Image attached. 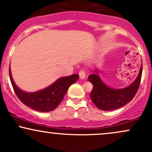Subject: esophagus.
Returning <instances> with one entry per match:
<instances>
[{"label": "esophagus", "instance_id": "esophagus-1", "mask_svg": "<svg viewBox=\"0 0 152 152\" xmlns=\"http://www.w3.org/2000/svg\"><path fill=\"white\" fill-rule=\"evenodd\" d=\"M78 74H79L80 78H81V79H84V78H86V70L83 69H81V70L79 71V72H78Z\"/></svg>", "mask_w": 152, "mask_h": 152}]
</instances>
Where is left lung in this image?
<instances>
[{"label": "left lung", "instance_id": "obj_1", "mask_svg": "<svg viewBox=\"0 0 152 152\" xmlns=\"http://www.w3.org/2000/svg\"><path fill=\"white\" fill-rule=\"evenodd\" d=\"M142 74V64L137 79L129 86L123 89H114L106 86L99 75L91 74L88 79L93 83L91 99L96 107L103 111L114 110L132 101L139 89Z\"/></svg>", "mask_w": 152, "mask_h": 152}]
</instances>
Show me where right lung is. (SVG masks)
<instances>
[{
	"label": "right lung",
	"mask_w": 152,
	"mask_h": 152,
	"mask_svg": "<svg viewBox=\"0 0 152 152\" xmlns=\"http://www.w3.org/2000/svg\"><path fill=\"white\" fill-rule=\"evenodd\" d=\"M9 76L15 94L23 104L41 112L53 111L61 102L69 87L78 79V74L59 78L45 89L34 93H27L18 88L13 81L9 69Z\"/></svg>",
	"instance_id": "obj_1"
}]
</instances>
